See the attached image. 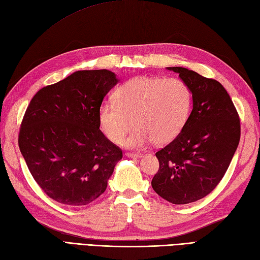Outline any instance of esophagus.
Wrapping results in <instances>:
<instances>
[{
	"instance_id": "1",
	"label": "esophagus",
	"mask_w": 260,
	"mask_h": 260,
	"mask_svg": "<svg viewBox=\"0 0 260 260\" xmlns=\"http://www.w3.org/2000/svg\"><path fill=\"white\" fill-rule=\"evenodd\" d=\"M126 156L131 158H141L142 157V154H138V153H126Z\"/></svg>"
}]
</instances>
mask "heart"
<instances>
[{"label":"heart","mask_w":260,"mask_h":260,"mask_svg":"<svg viewBox=\"0 0 260 260\" xmlns=\"http://www.w3.org/2000/svg\"><path fill=\"white\" fill-rule=\"evenodd\" d=\"M191 104V89L180 78L136 76L115 90L114 103L104 102L100 106L99 122L115 144L124 140L133 124L136 128L125 141L127 147L165 144L182 132Z\"/></svg>","instance_id":"1"}]
</instances>
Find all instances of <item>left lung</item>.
<instances>
[{"label": "left lung", "mask_w": 260, "mask_h": 260, "mask_svg": "<svg viewBox=\"0 0 260 260\" xmlns=\"http://www.w3.org/2000/svg\"><path fill=\"white\" fill-rule=\"evenodd\" d=\"M178 73L192 93V110L182 132L156 153L159 170L153 189L175 205L196 202L212 192L231 164L240 140V119L219 82L185 68Z\"/></svg>", "instance_id": "left-lung-1"}]
</instances>
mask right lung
Returning a JSON list of instances; mask_svg holds the SVG:
<instances>
[{
  "instance_id": "right-lung-1",
  "label": "right lung",
  "mask_w": 260,
  "mask_h": 260,
  "mask_svg": "<svg viewBox=\"0 0 260 260\" xmlns=\"http://www.w3.org/2000/svg\"><path fill=\"white\" fill-rule=\"evenodd\" d=\"M117 83L108 70L77 71L41 88L26 108L20 150L35 182L59 204L94 202L123 157L99 122L102 102Z\"/></svg>"
}]
</instances>
